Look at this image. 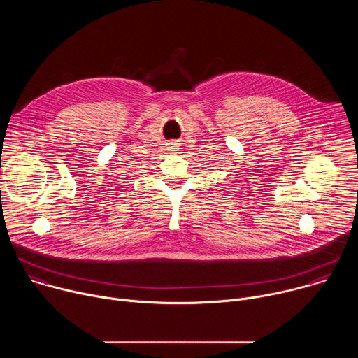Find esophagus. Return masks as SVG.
<instances>
[{
	"label": "esophagus",
	"instance_id": "34e87169",
	"mask_svg": "<svg viewBox=\"0 0 358 358\" xmlns=\"http://www.w3.org/2000/svg\"><path fill=\"white\" fill-rule=\"evenodd\" d=\"M173 147H174V145H173Z\"/></svg>",
	"mask_w": 358,
	"mask_h": 358
}]
</instances>
